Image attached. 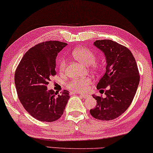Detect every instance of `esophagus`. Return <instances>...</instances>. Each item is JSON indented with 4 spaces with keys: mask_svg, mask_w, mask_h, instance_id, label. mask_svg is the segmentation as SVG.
<instances>
[{
    "mask_svg": "<svg viewBox=\"0 0 153 153\" xmlns=\"http://www.w3.org/2000/svg\"><path fill=\"white\" fill-rule=\"evenodd\" d=\"M79 96L81 97L82 98H88V95H86V94H79Z\"/></svg>",
    "mask_w": 153,
    "mask_h": 153,
    "instance_id": "34e87169",
    "label": "esophagus"
}]
</instances>
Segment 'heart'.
Listing matches in <instances>:
<instances>
[{
  "mask_svg": "<svg viewBox=\"0 0 153 153\" xmlns=\"http://www.w3.org/2000/svg\"><path fill=\"white\" fill-rule=\"evenodd\" d=\"M72 56L74 59L78 60L85 65L89 66V65H93L94 66V62L96 61V55L92 51L89 50L88 48L84 47L76 48H75L72 53ZM67 62L66 59L65 58H62L59 62V69L61 72L65 69ZM92 83V80L89 78L85 79H76L69 83L68 87L69 88L72 89L74 91L77 92H83L86 90L87 87L89 84Z\"/></svg>",
  "mask_w": 153,
  "mask_h": 153,
  "instance_id": "heart-1",
  "label": "heart"
}]
</instances>
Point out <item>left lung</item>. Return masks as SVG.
Masks as SVG:
<instances>
[{
  "label": "left lung",
  "instance_id": "8db88e82",
  "mask_svg": "<svg viewBox=\"0 0 153 153\" xmlns=\"http://www.w3.org/2000/svg\"><path fill=\"white\" fill-rule=\"evenodd\" d=\"M94 45L103 53L106 61V72L96 88L107 90L105 98L93 95L97 105L90 113L98 120H112L130 106L139 84V72L134 55L126 47L107 39L96 41Z\"/></svg>",
  "mask_w": 153,
  "mask_h": 153
}]
</instances>
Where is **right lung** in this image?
Wrapping results in <instances>:
<instances>
[{"label":"right lung","mask_w":153,"mask_h":153,"mask_svg":"<svg viewBox=\"0 0 153 153\" xmlns=\"http://www.w3.org/2000/svg\"><path fill=\"white\" fill-rule=\"evenodd\" d=\"M67 44L57 41L39 43L22 58L15 74V84L19 100L29 114L41 122H52L63 114L69 99V92L61 95L47 85L56 74L57 53Z\"/></svg>","instance_id":"1"}]
</instances>
